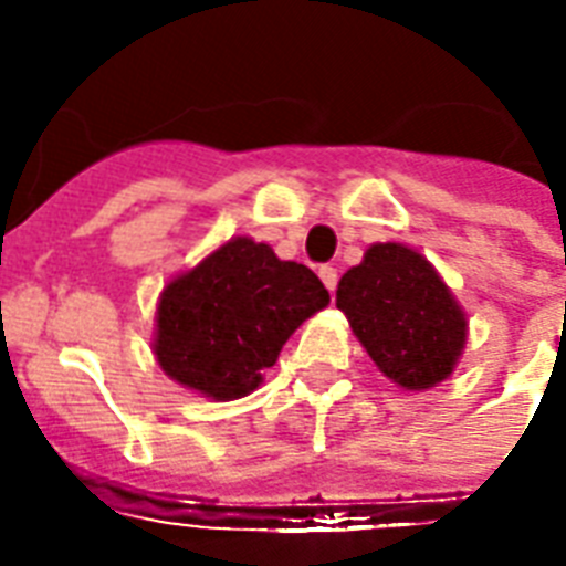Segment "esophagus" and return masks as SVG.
Wrapping results in <instances>:
<instances>
[{"label": "esophagus", "mask_w": 566, "mask_h": 566, "mask_svg": "<svg viewBox=\"0 0 566 566\" xmlns=\"http://www.w3.org/2000/svg\"><path fill=\"white\" fill-rule=\"evenodd\" d=\"M317 273H319V279H323V284H326L328 291L335 293V287H337V270H335V266H332V264H323V266H319V270H317Z\"/></svg>", "instance_id": "obj_1"}]
</instances>
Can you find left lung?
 I'll use <instances>...</instances> for the list:
<instances>
[{
    "mask_svg": "<svg viewBox=\"0 0 566 566\" xmlns=\"http://www.w3.org/2000/svg\"><path fill=\"white\" fill-rule=\"evenodd\" d=\"M337 308L378 370L405 390L443 381L464 353V311L438 270L402 243H373L337 284Z\"/></svg>",
    "mask_w": 566,
    "mask_h": 566,
    "instance_id": "1",
    "label": "left lung"
}]
</instances>
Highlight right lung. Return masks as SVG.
Wrapping results in <instances>:
<instances>
[{"instance_id":"add662e5","label":"right lung","mask_w":566,"mask_h":566,"mask_svg":"<svg viewBox=\"0 0 566 566\" xmlns=\"http://www.w3.org/2000/svg\"><path fill=\"white\" fill-rule=\"evenodd\" d=\"M328 305L317 275L266 243L231 238L176 275L155 314L161 370L217 402L252 394L287 337Z\"/></svg>"}]
</instances>
